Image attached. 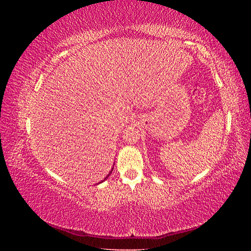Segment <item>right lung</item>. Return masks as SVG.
<instances>
[{"instance_id": "right-lung-1", "label": "right lung", "mask_w": 251, "mask_h": 251, "mask_svg": "<svg viewBox=\"0 0 251 251\" xmlns=\"http://www.w3.org/2000/svg\"><path fill=\"white\" fill-rule=\"evenodd\" d=\"M112 172H113V168H112V169H111V172H110V173H109V174H108V176H106V177H105V178H104V179H103V180H101V181H100V182H99V183H102V182H103V181H105V180H106V179H108V177H109V176H110V175H111V173H112ZM99 183H97V184H99Z\"/></svg>"}]
</instances>
